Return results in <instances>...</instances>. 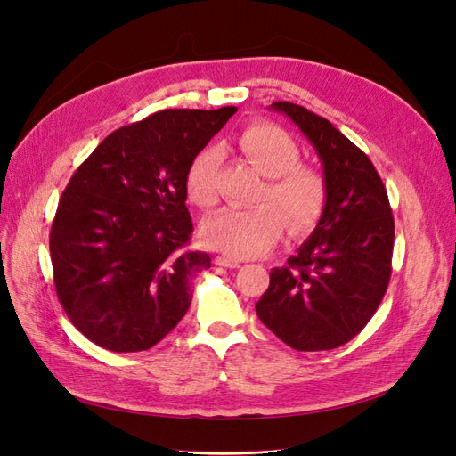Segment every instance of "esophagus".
Listing matches in <instances>:
<instances>
[{
  "mask_svg": "<svg viewBox=\"0 0 456 456\" xmlns=\"http://www.w3.org/2000/svg\"><path fill=\"white\" fill-rule=\"evenodd\" d=\"M215 262H216L218 266H224V268H238L240 266V260H236L233 256H228V255L216 256Z\"/></svg>",
  "mask_w": 456,
  "mask_h": 456,
  "instance_id": "34e87169",
  "label": "esophagus"
}]
</instances>
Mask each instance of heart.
I'll return each instance as SVG.
<instances>
[{
  "label": "heart",
  "instance_id": "b5f03b06",
  "mask_svg": "<svg viewBox=\"0 0 456 456\" xmlns=\"http://www.w3.org/2000/svg\"><path fill=\"white\" fill-rule=\"evenodd\" d=\"M240 150L255 167L268 176L251 209L226 207L209 216L201 226L205 245L238 258L258 256L278 243L285 232L305 236L320 220L327 188L323 175L298 163L300 150L287 131L266 121L247 126L238 136ZM218 156L205 148L191 159L186 173L188 198L200 207H213L216 190Z\"/></svg>",
  "mask_w": 456,
  "mask_h": 456
}]
</instances>
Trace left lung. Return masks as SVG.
Returning a JSON list of instances; mask_svg holds the SVG:
<instances>
[{
	"label": "left lung",
	"instance_id": "obj_1",
	"mask_svg": "<svg viewBox=\"0 0 456 456\" xmlns=\"http://www.w3.org/2000/svg\"><path fill=\"white\" fill-rule=\"evenodd\" d=\"M285 114L315 148L327 200L312 236L270 272L256 315L287 346L333 350L352 340L388 289L394 216L375 165L333 123L287 101Z\"/></svg>",
	"mask_w": 456,
	"mask_h": 456
}]
</instances>
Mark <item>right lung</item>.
Wrapping results in <instances>:
<instances>
[{"label":"right lung","instance_id":"add662e5","mask_svg":"<svg viewBox=\"0 0 456 456\" xmlns=\"http://www.w3.org/2000/svg\"><path fill=\"white\" fill-rule=\"evenodd\" d=\"M236 106L161 110L108 134L79 165L54 215L57 297L96 346L141 352L183 320L211 256L188 249L186 173Z\"/></svg>","mask_w":456,"mask_h":456}]
</instances>
